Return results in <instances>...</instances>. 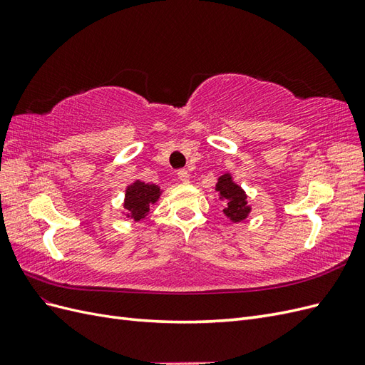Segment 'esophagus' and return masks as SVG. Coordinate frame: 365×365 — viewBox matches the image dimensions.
<instances>
[{
  "label": "esophagus",
  "mask_w": 365,
  "mask_h": 365,
  "mask_svg": "<svg viewBox=\"0 0 365 365\" xmlns=\"http://www.w3.org/2000/svg\"><path fill=\"white\" fill-rule=\"evenodd\" d=\"M178 178L182 182H189L190 181V175H189V172H187L185 169H181V170H178Z\"/></svg>",
  "instance_id": "obj_1"
}]
</instances>
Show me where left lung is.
Listing matches in <instances>:
<instances>
[{
    "label": "left lung",
    "instance_id": "8db88e82",
    "mask_svg": "<svg viewBox=\"0 0 365 365\" xmlns=\"http://www.w3.org/2000/svg\"><path fill=\"white\" fill-rule=\"evenodd\" d=\"M216 190L219 192L220 197L227 201V207L224 208L225 216L235 220V222H240L248 216L251 208L247 205V195L237 184L233 182L230 173L220 176L216 184Z\"/></svg>",
    "mask_w": 365,
    "mask_h": 365
}]
</instances>
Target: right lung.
Here are the masks:
<instances>
[{
    "instance_id": "obj_1",
    "label": "right lung",
    "mask_w": 365,
    "mask_h": 365,
    "mask_svg": "<svg viewBox=\"0 0 365 365\" xmlns=\"http://www.w3.org/2000/svg\"><path fill=\"white\" fill-rule=\"evenodd\" d=\"M160 197V189L155 184H145L135 181L126 189L125 208L128 210V217L140 220L149 212V205L157 202Z\"/></svg>"
}]
</instances>
